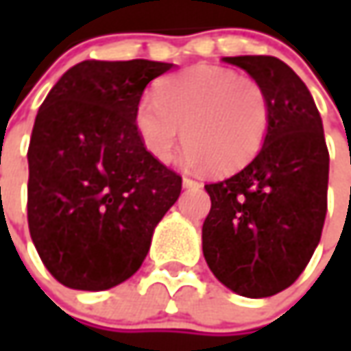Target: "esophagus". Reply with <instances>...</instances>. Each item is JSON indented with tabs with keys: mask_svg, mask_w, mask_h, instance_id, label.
I'll list each match as a JSON object with an SVG mask.
<instances>
[{
	"mask_svg": "<svg viewBox=\"0 0 351 351\" xmlns=\"http://www.w3.org/2000/svg\"><path fill=\"white\" fill-rule=\"evenodd\" d=\"M182 183L185 189H201V187H203V183L195 182V180H191V178H183Z\"/></svg>",
	"mask_w": 351,
	"mask_h": 351,
	"instance_id": "1",
	"label": "esophagus"
}]
</instances>
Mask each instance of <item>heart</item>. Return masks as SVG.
<instances>
[{
  "instance_id": "b5f03b06",
  "label": "heart",
  "mask_w": 351,
  "mask_h": 351,
  "mask_svg": "<svg viewBox=\"0 0 351 351\" xmlns=\"http://www.w3.org/2000/svg\"><path fill=\"white\" fill-rule=\"evenodd\" d=\"M271 121L269 97L260 82L230 68L199 64L162 80L154 99L134 113L144 150L168 164L182 141L187 168L232 173L262 150Z\"/></svg>"
}]
</instances>
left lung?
<instances>
[{
  "mask_svg": "<svg viewBox=\"0 0 351 351\" xmlns=\"http://www.w3.org/2000/svg\"><path fill=\"white\" fill-rule=\"evenodd\" d=\"M260 82L271 105L262 150L242 171L205 185L203 256L224 287L271 297L303 274L326 217L328 148L303 80L276 56H226Z\"/></svg>",
  "mask_w": 351,
  "mask_h": 351,
  "instance_id": "8db88e82",
  "label": "left lung"
}]
</instances>
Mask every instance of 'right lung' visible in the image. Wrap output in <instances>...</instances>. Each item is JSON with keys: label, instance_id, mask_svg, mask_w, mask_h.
I'll return each mask as SVG.
<instances>
[{"label": "right lung", "instance_id": "add662e5", "mask_svg": "<svg viewBox=\"0 0 351 351\" xmlns=\"http://www.w3.org/2000/svg\"><path fill=\"white\" fill-rule=\"evenodd\" d=\"M173 64L84 60L48 91L29 144V230L70 289L105 291L134 276L182 178L144 150L134 113Z\"/></svg>", "mask_w": 351, "mask_h": 351}]
</instances>
